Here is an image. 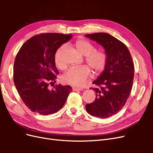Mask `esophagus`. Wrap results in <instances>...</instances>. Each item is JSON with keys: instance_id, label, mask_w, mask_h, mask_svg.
Here are the masks:
<instances>
[{"instance_id": "1", "label": "esophagus", "mask_w": 153, "mask_h": 153, "mask_svg": "<svg viewBox=\"0 0 153 153\" xmlns=\"http://www.w3.org/2000/svg\"><path fill=\"white\" fill-rule=\"evenodd\" d=\"M82 90V88H78V87H73V91H80Z\"/></svg>"}]
</instances>
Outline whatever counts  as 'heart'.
<instances>
[{"label": "heart", "mask_w": 153, "mask_h": 153, "mask_svg": "<svg viewBox=\"0 0 153 153\" xmlns=\"http://www.w3.org/2000/svg\"><path fill=\"white\" fill-rule=\"evenodd\" d=\"M75 46L79 52L85 56L86 63L93 70L95 74L102 72L107 63V54L103 50H95V47L89 41L84 39H79L76 41ZM66 46L62 45L55 53V63L56 66L64 69L66 64L62 60V55ZM91 71L89 67L83 66L79 68H72L64 74L62 80L66 84L76 87H82L91 76Z\"/></svg>", "instance_id": "heart-1"}]
</instances>
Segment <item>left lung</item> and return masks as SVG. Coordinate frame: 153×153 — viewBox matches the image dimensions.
I'll list each match as a JSON object with an SVG mask.
<instances>
[{
	"instance_id": "left-lung-1",
	"label": "left lung",
	"mask_w": 153,
	"mask_h": 153,
	"mask_svg": "<svg viewBox=\"0 0 153 153\" xmlns=\"http://www.w3.org/2000/svg\"><path fill=\"white\" fill-rule=\"evenodd\" d=\"M85 37L102 46L108 57L103 71L92 82L98 86L93 88L96 98L85 105V109L92 116L107 118L118 113L130 95L134 78L133 60L126 46L109 34L97 32Z\"/></svg>"
}]
</instances>
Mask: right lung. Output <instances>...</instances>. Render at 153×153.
Returning <instances> with one entry per match:
<instances>
[{
  "mask_svg": "<svg viewBox=\"0 0 153 153\" xmlns=\"http://www.w3.org/2000/svg\"><path fill=\"white\" fill-rule=\"evenodd\" d=\"M71 38V34H41L27 40L18 51L13 67L14 83L22 101L32 112L41 115L57 112L72 91L71 86L61 84L49 89L59 73L55 53Z\"/></svg>",
  "mask_w": 153,
  "mask_h": 153,
  "instance_id": "obj_1",
  "label": "right lung"
}]
</instances>
